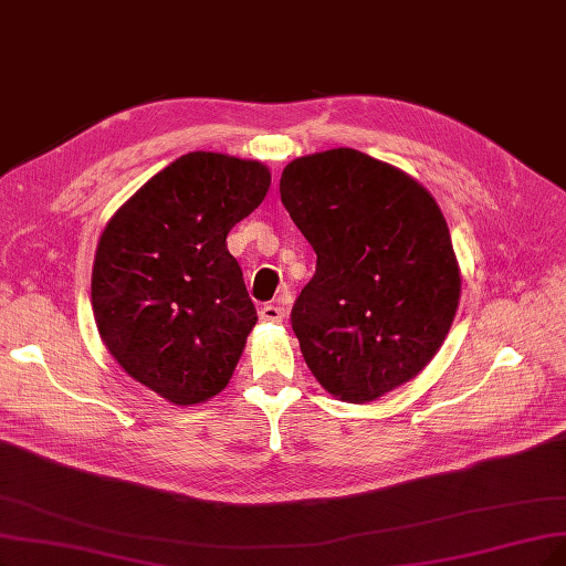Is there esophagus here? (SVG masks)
<instances>
[{
    "instance_id": "34e87169",
    "label": "esophagus",
    "mask_w": 566,
    "mask_h": 566,
    "mask_svg": "<svg viewBox=\"0 0 566 566\" xmlns=\"http://www.w3.org/2000/svg\"><path fill=\"white\" fill-rule=\"evenodd\" d=\"M259 317H261L263 322H282V319L286 317V312H284V307H280V305H263V307L259 310Z\"/></svg>"
}]
</instances>
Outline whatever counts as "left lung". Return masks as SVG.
Returning a JSON list of instances; mask_svg holds the SVG:
<instances>
[{"mask_svg":"<svg viewBox=\"0 0 566 566\" xmlns=\"http://www.w3.org/2000/svg\"><path fill=\"white\" fill-rule=\"evenodd\" d=\"M282 205L317 254L291 326L317 382L370 403L441 349L462 272L441 207L399 167L354 149L291 160Z\"/></svg>","mask_w":566,"mask_h":566,"instance_id":"left-lung-1","label":"left lung"}]
</instances>
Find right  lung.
<instances>
[{
    "instance_id": "right-lung-1",
    "label": "right lung",
    "mask_w": 566,
    "mask_h": 566,
    "mask_svg": "<svg viewBox=\"0 0 566 566\" xmlns=\"http://www.w3.org/2000/svg\"><path fill=\"white\" fill-rule=\"evenodd\" d=\"M259 160L193 151L125 200L104 226L91 280L104 347L175 406L226 389L256 324L226 235L263 202Z\"/></svg>"
}]
</instances>
